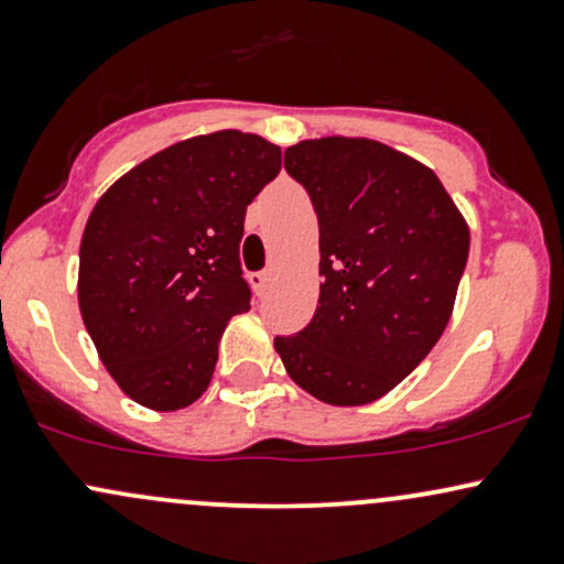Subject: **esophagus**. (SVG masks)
<instances>
[{"instance_id": "esophagus-1", "label": "esophagus", "mask_w": 564, "mask_h": 564, "mask_svg": "<svg viewBox=\"0 0 564 564\" xmlns=\"http://www.w3.org/2000/svg\"><path fill=\"white\" fill-rule=\"evenodd\" d=\"M249 281H251V286H254L257 294H264V289H268V281H270V273L260 270V273H251Z\"/></svg>"}]
</instances>
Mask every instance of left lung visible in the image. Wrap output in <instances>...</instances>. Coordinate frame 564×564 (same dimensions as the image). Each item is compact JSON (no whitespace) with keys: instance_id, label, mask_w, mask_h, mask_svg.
I'll list each match as a JSON object with an SVG mask.
<instances>
[{"instance_id":"obj_1","label":"left lung","mask_w":564,"mask_h":564,"mask_svg":"<svg viewBox=\"0 0 564 564\" xmlns=\"http://www.w3.org/2000/svg\"><path fill=\"white\" fill-rule=\"evenodd\" d=\"M283 166L318 215L323 283L313 321L275 349L313 398L371 403L448 326L469 228L430 166L377 140H304Z\"/></svg>"}]
</instances>
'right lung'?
Returning <instances> with one entry per match:
<instances>
[{"mask_svg": "<svg viewBox=\"0 0 564 564\" xmlns=\"http://www.w3.org/2000/svg\"><path fill=\"white\" fill-rule=\"evenodd\" d=\"M281 172V148L238 129L164 148L102 193L79 249V310L102 366L134 403L191 405L219 339L249 310L246 206Z\"/></svg>", "mask_w": 564, "mask_h": 564, "instance_id": "1", "label": "right lung"}]
</instances>
